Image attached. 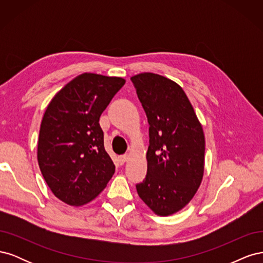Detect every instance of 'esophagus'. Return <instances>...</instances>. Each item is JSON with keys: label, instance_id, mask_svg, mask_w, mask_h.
Returning <instances> with one entry per match:
<instances>
[{"label": "esophagus", "instance_id": "1", "mask_svg": "<svg viewBox=\"0 0 263 263\" xmlns=\"http://www.w3.org/2000/svg\"><path fill=\"white\" fill-rule=\"evenodd\" d=\"M128 158H129V155H128V154H125V155L119 156V157H118V159H119V162H121V163H124V162H126L127 160H128Z\"/></svg>", "mask_w": 263, "mask_h": 263}]
</instances>
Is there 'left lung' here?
Instances as JSON below:
<instances>
[{
    "instance_id": "8db88e82",
    "label": "left lung",
    "mask_w": 263,
    "mask_h": 263,
    "mask_svg": "<svg viewBox=\"0 0 263 263\" xmlns=\"http://www.w3.org/2000/svg\"><path fill=\"white\" fill-rule=\"evenodd\" d=\"M130 80L149 123L147 176L136 189L148 208L168 216L192 200L202 182L203 128L179 84L150 72Z\"/></svg>"
}]
</instances>
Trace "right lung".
Wrapping results in <instances>:
<instances>
[{"label":"right lung","instance_id":"right-lung-1","mask_svg":"<svg viewBox=\"0 0 263 263\" xmlns=\"http://www.w3.org/2000/svg\"><path fill=\"white\" fill-rule=\"evenodd\" d=\"M125 84L123 78L83 73L54 95L39 130L37 159L59 200L80 206L94 200L115 172L104 148L100 116Z\"/></svg>","mask_w":263,"mask_h":263}]
</instances>
